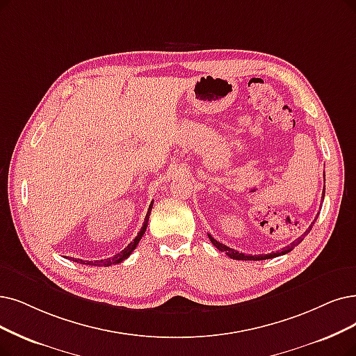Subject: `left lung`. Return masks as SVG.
Returning <instances> with one entry per match:
<instances>
[{
  "instance_id": "8db88e82",
  "label": "left lung",
  "mask_w": 356,
  "mask_h": 356,
  "mask_svg": "<svg viewBox=\"0 0 356 356\" xmlns=\"http://www.w3.org/2000/svg\"><path fill=\"white\" fill-rule=\"evenodd\" d=\"M324 182H325V175H324ZM324 194H325V188L323 190V198H324ZM317 218H318V213H317V216H316L314 222H312V223L308 226V229L304 232V235H301L300 238L295 239L293 243H291V245H286L285 248H282L280 251L270 252V254H260V255L243 254V252H239V251H236V250H234V248H229V247H226L225 244L219 243V241H216V239L213 238L210 234H207V235H209V239L211 241V244H213V245H215L219 251H223V252L227 255V257H231V259H234V260H252V261H255V260H267V259H275V257H279V255H283V254H288V252H291V251L293 250V247H296L298 244H301V243H302V239H304V236H305V235H308V234H309V231L312 229V226H314V223H316Z\"/></svg>"
}]
</instances>
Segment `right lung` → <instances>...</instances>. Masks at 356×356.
<instances>
[{"mask_svg": "<svg viewBox=\"0 0 356 356\" xmlns=\"http://www.w3.org/2000/svg\"><path fill=\"white\" fill-rule=\"evenodd\" d=\"M152 207H153V202L150 203V206H149V210H147V215H146V218H145V223H143V226H141V229H140V232L137 234V236L134 238V241L133 243H130L129 245H127L121 252H118V254H115L113 255V257H111V259H106V260H96L95 263L93 261H83V260H80V259H74V257H71L73 259V261H76V263H81V264H89V266H104V267H106V266H111V264H118V263H121V261H124L125 259H129L130 257V254L136 250V247L138 245V243H140V239L143 238V235H145V232H146V229H147V222H149V216H150V211H152Z\"/></svg>", "mask_w": 356, "mask_h": 356, "instance_id": "1", "label": "right lung"}]
</instances>
